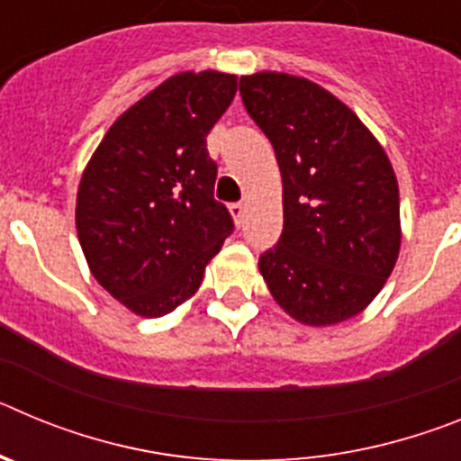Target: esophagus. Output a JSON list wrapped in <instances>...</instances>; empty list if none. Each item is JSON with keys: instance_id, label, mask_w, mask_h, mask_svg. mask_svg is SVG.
<instances>
[{"instance_id": "obj_1", "label": "esophagus", "mask_w": 461, "mask_h": 461, "mask_svg": "<svg viewBox=\"0 0 461 461\" xmlns=\"http://www.w3.org/2000/svg\"><path fill=\"white\" fill-rule=\"evenodd\" d=\"M228 210H230V214H233L235 221L242 223L244 210H247V207H244V203H230V207H228Z\"/></svg>"}]
</instances>
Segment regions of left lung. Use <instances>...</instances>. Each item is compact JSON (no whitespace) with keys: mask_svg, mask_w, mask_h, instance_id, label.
<instances>
[{"mask_svg":"<svg viewBox=\"0 0 461 461\" xmlns=\"http://www.w3.org/2000/svg\"><path fill=\"white\" fill-rule=\"evenodd\" d=\"M284 182V230L258 258L272 297L307 325L351 319L399 254V189L388 157L351 108L288 73L240 78Z\"/></svg>","mask_w":461,"mask_h":461,"instance_id":"1","label":"left lung"}]
</instances>
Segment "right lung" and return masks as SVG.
<instances>
[{
	"instance_id": "add662e5",
	"label": "right lung",
	"mask_w": 461,
	"mask_h": 461,
	"mask_svg": "<svg viewBox=\"0 0 461 461\" xmlns=\"http://www.w3.org/2000/svg\"><path fill=\"white\" fill-rule=\"evenodd\" d=\"M238 78L180 73L126 110L85 168L76 226L89 270L131 312L158 319L201 286L235 230L214 201L217 161L207 133Z\"/></svg>"
}]
</instances>
